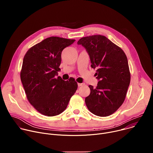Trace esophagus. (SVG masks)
I'll use <instances>...</instances> for the list:
<instances>
[{
  "mask_svg": "<svg viewBox=\"0 0 153 153\" xmlns=\"http://www.w3.org/2000/svg\"><path fill=\"white\" fill-rule=\"evenodd\" d=\"M77 85H78V86H81L84 85L85 83H78Z\"/></svg>",
  "mask_w": 153,
  "mask_h": 153,
  "instance_id": "1",
  "label": "esophagus"
}]
</instances>
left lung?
Masks as SVG:
<instances>
[{"instance_id":"1","label":"left lung","mask_w":153,"mask_h":153,"mask_svg":"<svg viewBox=\"0 0 153 153\" xmlns=\"http://www.w3.org/2000/svg\"><path fill=\"white\" fill-rule=\"evenodd\" d=\"M88 53L91 67L96 68V88L89 85L90 94L85 99L93 114L106 117L113 114L123 103L130 83L127 57L123 51L107 37L93 35L77 42Z\"/></svg>"}]
</instances>
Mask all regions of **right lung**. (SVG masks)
I'll return each mask as SVG.
<instances>
[{"label": "right lung", "instance_id": "add662e5", "mask_svg": "<svg viewBox=\"0 0 153 153\" xmlns=\"http://www.w3.org/2000/svg\"><path fill=\"white\" fill-rule=\"evenodd\" d=\"M74 42L50 37L30 48L24 57L20 79L28 101L43 115L62 113L77 89L74 79L65 81L57 77L62 52Z\"/></svg>", "mask_w": 153, "mask_h": 153}]
</instances>
